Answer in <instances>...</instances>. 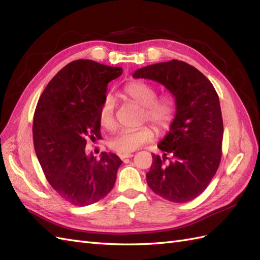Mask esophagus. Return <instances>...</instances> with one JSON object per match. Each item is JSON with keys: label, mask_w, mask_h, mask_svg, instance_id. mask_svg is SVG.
Instances as JSON below:
<instances>
[{"label": "esophagus", "mask_w": 260, "mask_h": 260, "mask_svg": "<svg viewBox=\"0 0 260 260\" xmlns=\"http://www.w3.org/2000/svg\"><path fill=\"white\" fill-rule=\"evenodd\" d=\"M132 156H133V154H132V153H120V154H119V157H120L121 159L128 158V157H132Z\"/></svg>", "instance_id": "34e87169"}]
</instances>
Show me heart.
Returning <instances> with one entry per match:
<instances>
[{
    "mask_svg": "<svg viewBox=\"0 0 260 260\" xmlns=\"http://www.w3.org/2000/svg\"><path fill=\"white\" fill-rule=\"evenodd\" d=\"M124 95L132 102L143 107L142 120H148L162 131L168 128L175 115V105L169 96L157 97V91L152 85L144 81L128 82L123 89ZM115 103L112 97L104 99L99 108V123L108 131L117 126L115 117ZM155 131L150 125H143L136 129H124L110 141V147L117 152H133L136 148L151 142Z\"/></svg>",
    "mask_w": 260,
    "mask_h": 260,
    "instance_id": "b5f03b06",
    "label": "heart"
}]
</instances>
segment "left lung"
Listing matches in <instances>:
<instances>
[{
    "instance_id": "left-lung-1",
    "label": "left lung",
    "mask_w": 260,
    "mask_h": 260,
    "mask_svg": "<svg viewBox=\"0 0 260 260\" xmlns=\"http://www.w3.org/2000/svg\"><path fill=\"white\" fill-rule=\"evenodd\" d=\"M133 77L157 81L175 98V117L157 145L164 154L152 155L147 184L169 201H191L207 189L221 161L223 123L218 93L202 73L174 59L137 69Z\"/></svg>"
}]
</instances>
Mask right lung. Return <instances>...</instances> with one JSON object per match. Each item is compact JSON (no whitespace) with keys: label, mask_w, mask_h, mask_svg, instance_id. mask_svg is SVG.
Wrapping results in <instances>:
<instances>
[{"label":"right lung","mask_w":260,"mask_h":260,"mask_svg":"<svg viewBox=\"0 0 260 260\" xmlns=\"http://www.w3.org/2000/svg\"><path fill=\"white\" fill-rule=\"evenodd\" d=\"M123 74L92 60H75L53 77L33 116V144L49 183L74 206L86 207L113 189L121 159L103 152L99 161L85 148L101 139L99 108L107 85Z\"/></svg>","instance_id":"1"}]
</instances>
